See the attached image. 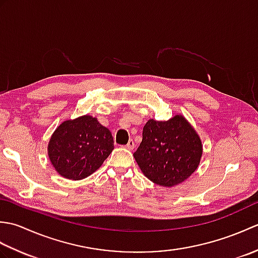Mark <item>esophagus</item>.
I'll list each match as a JSON object with an SVG mask.
<instances>
[{
  "label": "esophagus",
  "instance_id": "obj_1",
  "mask_svg": "<svg viewBox=\"0 0 258 258\" xmlns=\"http://www.w3.org/2000/svg\"><path fill=\"white\" fill-rule=\"evenodd\" d=\"M126 149L127 150H130V151H133L134 150V147H135V143H134V141L133 140H130L128 141V143L126 144Z\"/></svg>",
  "mask_w": 258,
  "mask_h": 258
}]
</instances>
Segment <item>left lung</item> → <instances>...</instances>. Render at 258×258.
Returning <instances> with one entry per match:
<instances>
[{
    "instance_id": "obj_1",
    "label": "left lung",
    "mask_w": 258,
    "mask_h": 258,
    "mask_svg": "<svg viewBox=\"0 0 258 258\" xmlns=\"http://www.w3.org/2000/svg\"><path fill=\"white\" fill-rule=\"evenodd\" d=\"M202 154L200 135L183 115L177 114L166 122L147 120L134 158L153 183L173 187L196 171Z\"/></svg>"
}]
</instances>
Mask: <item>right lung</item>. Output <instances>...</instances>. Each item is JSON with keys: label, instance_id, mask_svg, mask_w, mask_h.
<instances>
[{"label": "right lung", "instance_id": "add662e5", "mask_svg": "<svg viewBox=\"0 0 258 258\" xmlns=\"http://www.w3.org/2000/svg\"><path fill=\"white\" fill-rule=\"evenodd\" d=\"M113 150L109 130L91 115L64 120L54 131L47 145L48 158L55 171L73 180L90 176Z\"/></svg>", "mask_w": 258, "mask_h": 258}]
</instances>
